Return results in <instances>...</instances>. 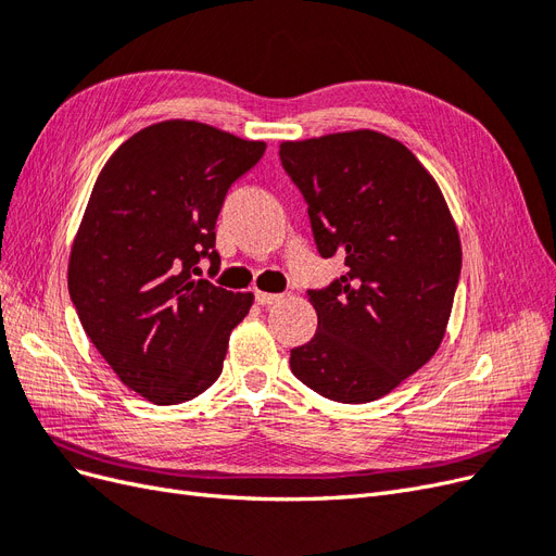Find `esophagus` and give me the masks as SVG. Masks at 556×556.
Segmentation results:
<instances>
[{
    "label": "esophagus",
    "instance_id": "34e87169",
    "mask_svg": "<svg viewBox=\"0 0 556 556\" xmlns=\"http://www.w3.org/2000/svg\"><path fill=\"white\" fill-rule=\"evenodd\" d=\"M255 299H257L260 306H271V304H278V301H282V294H271V292H260L257 290Z\"/></svg>",
    "mask_w": 556,
    "mask_h": 556
}]
</instances>
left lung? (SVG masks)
<instances>
[{
  "label": "left lung",
  "instance_id": "obj_1",
  "mask_svg": "<svg viewBox=\"0 0 556 556\" xmlns=\"http://www.w3.org/2000/svg\"><path fill=\"white\" fill-rule=\"evenodd\" d=\"M280 160L306 199L319 255L348 266L327 290L308 292L317 331L292 350V374L331 401H376L443 343L459 229L425 164L382 131L282 141Z\"/></svg>",
  "mask_w": 556,
  "mask_h": 556
}]
</instances>
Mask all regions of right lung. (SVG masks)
<instances>
[{
    "mask_svg": "<svg viewBox=\"0 0 556 556\" xmlns=\"http://www.w3.org/2000/svg\"><path fill=\"white\" fill-rule=\"evenodd\" d=\"M264 150L204 123L164 121L129 137L97 176L66 268L70 294L99 355L157 406L220 378L229 333L255 301L194 276L201 257L220 266L215 220Z\"/></svg>",
    "mask_w": 556,
    "mask_h": 556,
    "instance_id": "add662e5",
    "label": "right lung"
}]
</instances>
